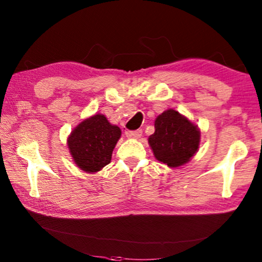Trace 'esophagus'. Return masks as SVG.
<instances>
[{
  "label": "esophagus",
  "instance_id": "obj_1",
  "mask_svg": "<svg viewBox=\"0 0 262 262\" xmlns=\"http://www.w3.org/2000/svg\"><path fill=\"white\" fill-rule=\"evenodd\" d=\"M142 135V130L138 129V130H127L126 132V136L129 139H139L141 138Z\"/></svg>",
  "mask_w": 262,
  "mask_h": 262
}]
</instances>
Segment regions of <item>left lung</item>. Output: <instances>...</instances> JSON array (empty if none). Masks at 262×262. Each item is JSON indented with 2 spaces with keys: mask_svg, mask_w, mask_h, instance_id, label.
<instances>
[{
  "mask_svg": "<svg viewBox=\"0 0 262 262\" xmlns=\"http://www.w3.org/2000/svg\"><path fill=\"white\" fill-rule=\"evenodd\" d=\"M148 142L158 161L169 167L185 165L196 153L200 129L180 113L168 109L156 118Z\"/></svg>",
  "mask_w": 262,
  "mask_h": 262,
  "instance_id": "1",
  "label": "left lung"
}]
</instances>
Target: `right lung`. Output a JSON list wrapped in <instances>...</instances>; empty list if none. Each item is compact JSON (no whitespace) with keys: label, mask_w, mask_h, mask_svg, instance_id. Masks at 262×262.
I'll use <instances>...</instances> for the list:
<instances>
[{"label":"right lung","mask_w":262,"mask_h":262,"mask_svg":"<svg viewBox=\"0 0 262 262\" xmlns=\"http://www.w3.org/2000/svg\"><path fill=\"white\" fill-rule=\"evenodd\" d=\"M121 138V129L102 114L82 121L68 138V148L74 162L87 173H95L107 166Z\"/></svg>","instance_id":"1"}]
</instances>
